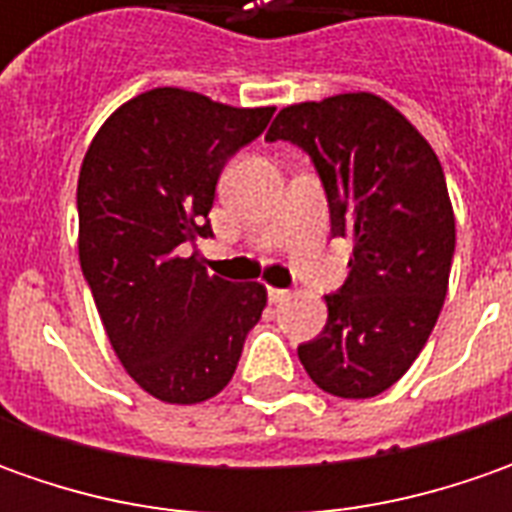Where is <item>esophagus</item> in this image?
I'll list each match as a JSON object with an SVG mask.
<instances>
[{
    "instance_id": "1",
    "label": "esophagus",
    "mask_w": 512,
    "mask_h": 512,
    "mask_svg": "<svg viewBox=\"0 0 512 512\" xmlns=\"http://www.w3.org/2000/svg\"><path fill=\"white\" fill-rule=\"evenodd\" d=\"M267 296H270V302L273 305H282L290 299V290H282V287H267Z\"/></svg>"
}]
</instances>
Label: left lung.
<instances>
[{
	"label": "left lung",
	"instance_id": "8db88e82",
	"mask_svg": "<svg viewBox=\"0 0 512 512\" xmlns=\"http://www.w3.org/2000/svg\"><path fill=\"white\" fill-rule=\"evenodd\" d=\"M265 139L313 159L330 230L353 242L344 285L325 296V330L299 344V362L325 393L379 396L416 362L447 296L456 219L442 162L399 110L364 90L287 105Z\"/></svg>",
	"mask_w": 512,
	"mask_h": 512
}]
</instances>
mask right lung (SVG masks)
Segmentation results:
<instances>
[{
	"label": "right lung",
	"instance_id": "1",
	"mask_svg": "<svg viewBox=\"0 0 512 512\" xmlns=\"http://www.w3.org/2000/svg\"><path fill=\"white\" fill-rule=\"evenodd\" d=\"M276 108H230L153 88L108 116L79 170V262L130 379L153 399L199 404L236 373L267 290L207 273L199 236L225 162Z\"/></svg>",
	"mask_w": 512,
	"mask_h": 512
}]
</instances>
